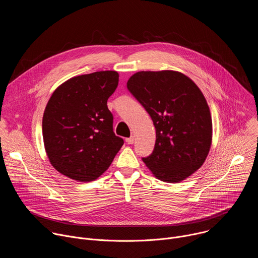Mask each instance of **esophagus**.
Wrapping results in <instances>:
<instances>
[{"label": "esophagus", "instance_id": "obj_1", "mask_svg": "<svg viewBox=\"0 0 258 258\" xmlns=\"http://www.w3.org/2000/svg\"><path fill=\"white\" fill-rule=\"evenodd\" d=\"M125 142H126L127 144H133V143L135 142V138H134V137H131V138H126V139H125Z\"/></svg>", "mask_w": 258, "mask_h": 258}]
</instances>
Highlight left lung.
<instances>
[{"label": "left lung", "mask_w": 258, "mask_h": 258, "mask_svg": "<svg viewBox=\"0 0 258 258\" xmlns=\"http://www.w3.org/2000/svg\"><path fill=\"white\" fill-rule=\"evenodd\" d=\"M126 87L152 118L156 142L143 158L155 177L179 182L204 163L211 147L212 119L197 85L173 70L139 71Z\"/></svg>", "instance_id": "1"}]
</instances>
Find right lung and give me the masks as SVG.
I'll return each instance as SVG.
<instances>
[{
  "label": "right lung",
  "mask_w": 258,
  "mask_h": 258,
  "mask_svg": "<svg viewBox=\"0 0 258 258\" xmlns=\"http://www.w3.org/2000/svg\"><path fill=\"white\" fill-rule=\"evenodd\" d=\"M118 78L112 70L78 76L60 85L49 99L43 116L45 150L63 175L83 182L95 180L122 147L107 107Z\"/></svg>",
  "instance_id": "add662e5"
}]
</instances>
